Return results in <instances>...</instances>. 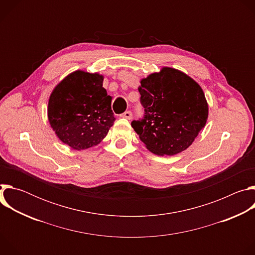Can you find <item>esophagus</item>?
I'll return each mask as SVG.
<instances>
[{
	"label": "esophagus",
	"mask_w": 255,
	"mask_h": 255,
	"mask_svg": "<svg viewBox=\"0 0 255 255\" xmlns=\"http://www.w3.org/2000/svg\"><path fill=\"white\" fill-rule=\"evenodd\" d=\"M122 118H126L128 120H131L132 119V112L131 111H126L124 112L122 115H121Z\"/></svg>",
	"instance_id": "esophagus-1"
}]
</instances>
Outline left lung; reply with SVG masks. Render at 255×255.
I'll return each mask as SVG.
<instances>
[{"label": "left lung", "mask_w": 255, "mask_h": 255, "mask_svg": "<svg viewBox=\"0 0 255 255\" xmlns=\"http://www.w3.org/2000/svg\"><path fill=\"white\" fill-rule=\"evenodd\" d=\"M138 88L144 117L131 126L156 155L186 150L205 127L209 108L202 88L183 71L162 67Z\"/></svg>", "instance_id": "1"}]
</instances>
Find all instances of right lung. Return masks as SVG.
I'll return each mask as SVG.
<instances>
[{
  "instance_id": "add662e5",
  "label": "right lung",
  "mask_w": 255,
  "mask_h": 255,
  "mask_svg": "<svg viewBox=\"0 0 255 255\" xmlns=\"http://www.w3.org/2000/svg\"><path fill=\"white\" fill-rule=\"evenodd\" d=\"M104 77L76 70L52 91L47 115L56 136L72 149L98 145L115 121L112 97L103 88Z\"/></svg>"
}]
</instances>
